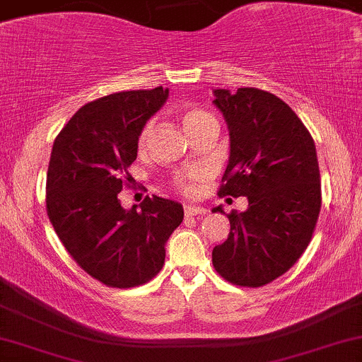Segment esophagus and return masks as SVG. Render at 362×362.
Returning <instances> with one entry per match:
<instances>
[{
  "instance_id": "1",
  "label": "esophagus",
  "mask_w": 362,
  "mask_h": 362,
  "mask_svg": "<svg viewBox=\"0 0 362 362\" xmlns=\"http://www.w3.org/2000/svg\"><path fill=\"white\" fill-rule=\"evenodd\" d=\"M184 213L187 214V216H197V214L206 213V209L202 208V206H197V204H185Z\"/></svg>"
}]
</instances>
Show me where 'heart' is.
Wrapping results in <instances>:
<instances>
[{"label":"heart","mask_w":362,"mask_h":362,"mask_svg":"<svg viewBox=\"0 0 362 362\" xmlns=\"http://www.w3.org/2000/svg\"><path fill=\"white\" fill-rule=\"evenodd\" d=\"M178 113H180V120H182V123H184L185 130H187L190 136H192V134H196L201 127L206 125V123L216 122L208 110H204L202 106H197V105H184L180 110H178ZM151 132H153V125L148 123V125L141 130V134H139L137 146L141 151H144L146 148H148ZM197 177H199V175H197L196 172L178 173V175H175L173 185L178 190H182V192H190L194 187V182L197 180Z\"/></svg>","instance_id":"1"}]
</instances>
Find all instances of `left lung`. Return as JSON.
Instances as JSON below:
<instances>
[{
    "instance_id": "obj_1",
    "label": "left lung",
    "mask_w": 362,
    "mask_h": 362,
    "mask_svg": "<svg viewBox=\"0 0 362 362\" xmlns=\"http://www.w3.org/2000/svg\"><path fill=\"white\" fill-rule=\"evenodd\" d=\"M214 96L230 130L218 196H245L249 206L226 214L230 233L213 249V266L230 284L263 287L297 263L315 233L321 209L315 141L275 94L240 87Z\"/></svg>"
}]
</instances>
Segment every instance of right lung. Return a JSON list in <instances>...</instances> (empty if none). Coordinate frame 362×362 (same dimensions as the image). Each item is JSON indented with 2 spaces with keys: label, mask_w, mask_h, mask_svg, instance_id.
<instances>
[{
  "label": "right lung",
  "mask_w": 362,
  "mask_h": 362,
  "mask_svg": "<svg viewBox=\"0 0 362 362\" xmlns=\"http://www.w3.org/2000/svg\"><path fill=\"white\" fill-rule=\"evenodd\" d=\"M168 89L123 90L82 106L53 142L46 177V211L58 239L82 269L106 287L148 284L165 264V244L184 220L178 202L144 197L123 209L129 166L146 122Z\"/></svg>",
  "instance_id": "obj_1"
}]
</instances>
